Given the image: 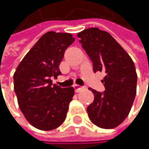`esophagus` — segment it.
<instances>
[{
    "label": "esophagus",
    "instance_id": "1",
    "mask_svg": "<svg viewBox=\"0 0 149 149\" xmlns=\"http://www.w3.org/2000/svg\"><path fill=\"white\" fill-rule=\"evenodd\" d=\"M73 88H74L76 92H79V91H83L84 89V86H81V85H78V84H74L73 85Z\"/></svg>",
    "mask_w": 149,
    "mask_h": 149
}]
</instances>
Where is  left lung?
<instances>
[{
	"label": "left lung",
	"instance_id": "left-lung-1",
	"mask_svg": "<svg viewBox=\"0 0 149 149\" xmlns=\"http://www.w3.org/2000/svg\"><path fill=\"white\" fill-rule=\"evenodd\" d=\"M79 42L92 61L93 71L104 72V92L90 88L94 101L87 108L90 120L97 127L113 129L128 116L136 94L137 74L134 62L107 32L97 27L77 34Z\"/></svg>",
	"mask_w": 149,
	"mask_h": 149
}]
</instances>
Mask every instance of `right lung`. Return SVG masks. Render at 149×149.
I'll list each match as a JSON object with an SVG mask.
<instances>
[{"label":"right lung","instance_id":"right-lung-1","mask_svg":"<svg viewBox=\"0 0 149 149\" xmlns=\"http://www.w3.org/2000/svg\"><path fill=\"white\" fill-rule=\"evenodd\" d=\"M75 41L71 33L48 32L21 60L14 74L19 107L28 123L40 130H52L65 120L73 87L52 84L61 74L59 65L66 48Z\"/></svg>","mask_w":149,"mask_h":149}]
</instances>
